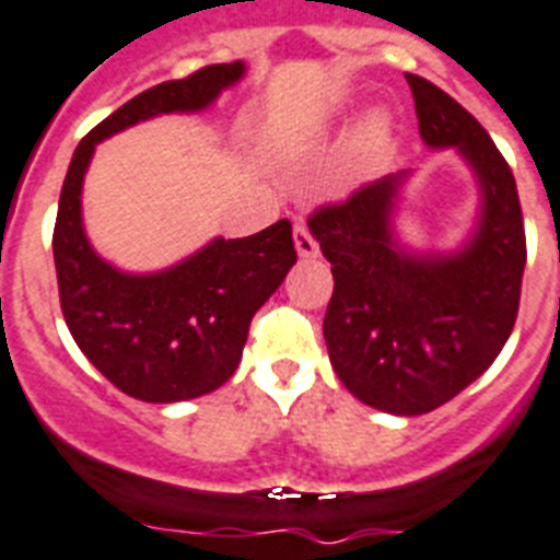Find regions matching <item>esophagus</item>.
Here are the masks:
<instances>
[{"instance_id":"esophagus-1","label":"esophagus","mask_w":560,"mask_h":560,"mask_svg":"<svg viewBox=\"0 0 560 560\" xmlns=\"http://www.w3.org/2000/svg\"><path fill=\"white\" fill-rule=\"evenodd\" d=\"M293 242H295V250H299V256H304V259H313V256H318V242L313 240V233H310V228L304 225V222H295Z\"/></svg>"}]
</instances>
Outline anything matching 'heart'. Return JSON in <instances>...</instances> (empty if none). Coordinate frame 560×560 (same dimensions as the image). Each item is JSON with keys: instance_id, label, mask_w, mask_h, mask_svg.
I'll list each match as a JSON object with an SVG mask.
<instances>
[{"instance_id": "obj_1", "label": "heart", "mask_w": 560, "mask_h": 560, "mask_svg": "<svg viewBox=\"0 0 560 560\" xmlns=\"http://www.w3.org/2000/svg\"><path fill=\"white\" fill-rule=\"evenodd\" d=\"M388 138H392V124L383 112H369L358 124L352 135V163L358 168H369L386 154Z\"/></svg>"}]
</instances>
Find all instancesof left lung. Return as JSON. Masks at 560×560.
I'll use <instances>...</instances> for the list:
<instances>
[{
    "label": "left lung",
    "instance_id": "obj_1",
    "mask_svg": "<svg viewBox=\"0 0 560 560\" xmlns=\"http://www.w3.org/2000/svg\"><path fill=\"white\" fill-rule=\"evenodd\" d=\"M420 138L456 149L479 183V217L456 250L400 245L395 211L408 172L318 208L310 233L332 265L324 340L340 383L361 402L397 417L428 415L495 361L522 295L524 220L508 160L482 124L420 75H406Z\"/></svg>",
    "mask_w": 560,
    "mask_h": 560
}]
</instances>
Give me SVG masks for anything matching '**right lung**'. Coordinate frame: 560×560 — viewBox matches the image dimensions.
<instances>
[{"label": "right lung", "instance_id": "right-lung-1", "mask_svg": "<svg viewBox=\"0 0 560 560\" xmlns=\"http://www.w3.org/2000/svg\"><path fill=\"white\" fill-rule=\"evenodd\" d=\"M242 75V61L211 65L140 92L78 143L67 168L52 231L61 313L86 361L135 400H194L236 372L253 315L295 265L293 225L217 236L158 273H126L86 240L84 174L101 140L158 115L208 109Z\"/></svg>", "mask_w": 560, "mask_h": 560}]
</instances>
